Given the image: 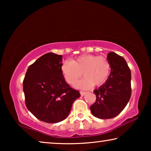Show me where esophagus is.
Listing matches in <instances>:
<instances>
[{"instance_id": "34e87169", "label": "esophagus", "mask_w": 151, "mask_h": 151, "mask_svg": "<svg viewBox=\"0 0 151 151\" xmlns=\"http://www.w3.org/2000/svg\"><path fill=\"white\" fill-rule=\"evenodd\" d=\"M80 93H81V96H84L85 94L86 93V92H83V91H80Z\"/></svg>"}]
</instances>
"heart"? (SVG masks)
I'll return each instance as SVG.
<instances>
[{
    "label": "heart",
    "mask_w": 151,
    "mask_h": 151,
    "mask_svg": "<svg viewBox=\"0 0 151 151\" xmlns=\"http://www.w3.org/2000/svg\"><path fill=\"white\" fill-rule=\"evenodd\" d=\"M60 68L65 81L70 85L75 83L83 74L85 77L75 86L78 88L88 89L94 85L101 86L105 83L111 72V65L103 56L85 55L73 61L64 60Z\"/></svg>",
    "instance_id": "1"
}]
</instances>
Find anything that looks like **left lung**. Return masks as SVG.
<instances>
[{
    "instance_id": "left-lung-1",
    "label": "left lung",
    "mask_w": 151,
    "mask_h": 151,
    "mask_svg": "<svg viewBox=\"0 0 151 151\" xmlns=\"http://www.w3.org/2000/svg\"><path fill=\"white\" fill-rule=\"evenodd\" d=\"M107 59L111 73L105 83L94 91L96 102L90 106L93 115L101 119L118 115L131 96V73L126 60L114 52L109 53Z\"/></svg>"
}]
</instances>
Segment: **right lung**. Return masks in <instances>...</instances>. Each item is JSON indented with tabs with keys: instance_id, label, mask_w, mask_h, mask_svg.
Wrapping results in <instances>:
<instances>
[{
	"instance_id": "add662e5",
	"label": "right lung",
	"mask_w": 151,
	"mask_h": 151,
	"mask_svg": "<svg viewBox=\"0 0 151 151\" xmlns=\"http://www.w3.org/2000/svg\"><path fill=\"white\" fill-rule=\"evenodd\" d=\"M63 56L48 52L29 66L23 81L25 103L38 119L48 123L65 120L81 96L66 83L61 71Z\"/></svg>"
}]
</instances>
